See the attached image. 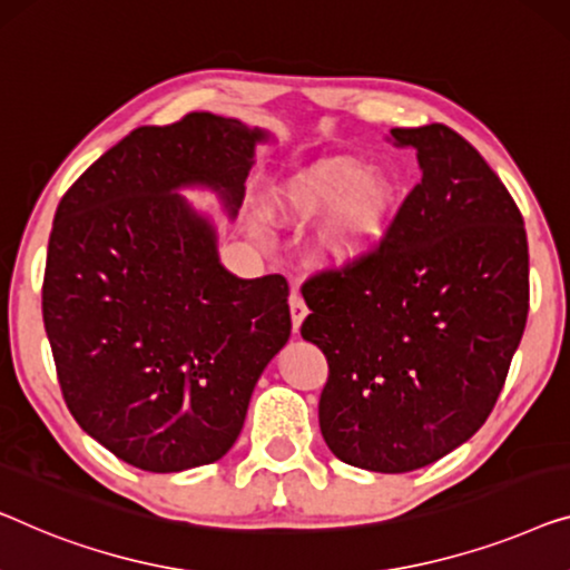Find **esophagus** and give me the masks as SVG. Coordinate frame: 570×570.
<instances>
[{
	"mask_svg": "<svg viewBox=\"0 0 570 570\" xmlns=\"http://www.w3.org/2000/svg\"><path fill=\"white\" fill-rule=\"evenodd\" d=\"M308 316V305H305L303 295L301 293H293L291 295V318H293V332L298 334L301 332V324Z\"/></svg>",
	"mask_w": 570,
	"mask_h": 570,
	"instance_id": "1",
	"label": "esophagus"
}]
</instances>
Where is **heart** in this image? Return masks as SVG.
<instances>
[{
  "mask_svg": "<svg viewBox=\"0 0 570 570\" xmlns=\"http://www.w3.org/2000/svg\"><path fill=\"white\" fill-rule=\"evenodd\" d=\"M267 213L291 228L321 220L311 257L318 267L346 272L367 265L383 249L395 220V187L365 161L326 156L272 187ZM252 224H262V213H254Z\"/></svg>",
  "mask_w": 570,
  "mask_h": 570,
  "instance_id": "heart-1",
  "label": "heart"
}]
</instances>
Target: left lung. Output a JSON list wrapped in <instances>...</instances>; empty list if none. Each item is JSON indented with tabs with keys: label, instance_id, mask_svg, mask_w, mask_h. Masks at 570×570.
<instances>
[{
	"label": "left lung",
	"instance_id": "8db88e82",
	"mask_svg": "<svg viewBox=\"0 0 570 570\" xmlns=\"http://www.w3.org/2000/svg\"><path fill=\"white\" fill-rule=\"evenodd\" d=\"M391 138L422 183L377 257L303 285L301 326L328 362L321 434L373 473L424 468L483 426L530 311L524 220L497 171L440 122Z\"/></svg>",
	"mask_w": 570,
	"mask_h": 570
}]
</instances>
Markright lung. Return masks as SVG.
<instances>
[{
    "label": "right lung",
    "instance_id": "add662e5",
    "mask_svg": "<svg viewBox=\"0 0 570 570\" xmlns=\"http://www.w3.org/2000/svg\"><path fill=\"white\" fill-rule=\"evenodd\" d=\"M275 134L189 112L105 151L56 208L43 324L77 424L148 473L216 463L242 434L254 385L291 340L287 283L220 265L257 146Z\"/></svg>",
    "mask_w": 570,
    "mask_h": 570
}]
</instances>
